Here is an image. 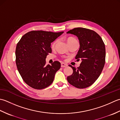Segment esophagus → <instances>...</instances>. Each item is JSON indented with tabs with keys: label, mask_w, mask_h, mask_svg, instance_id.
Masks as SVG:
<instances>
[{
	"label": "esophagus",
	"mask_w": 120,
	"mask_h": 120,
	"mask_svg": "<svg viewBox=\"0 0 120 120\" xmlns=\"http://www.w3.org/2000/svg\"><path fill=\"white\" fill-rule=\"evenodd\" d=\"M67 66L68 65L66 64H65L64 63H61V67H67Z\"/></svg>",
	"instance_id": "34e87169"
}]
</instances>
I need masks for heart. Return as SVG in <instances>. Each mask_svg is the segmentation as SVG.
Wrapping results in <instances>:
<instances>
[{
    "mask_svg": "<svg viewBox=\"0 0 120 120\" xmlns=\"http://www.w3.org/2000/svg\"><path fill=\"white\" fill-rule=\"evenodd\" d=\"M75 40V38H72V37H69V38H67V42L69 43V42H71V41H73V40ZM56 42V41H55V42L52 44V47H54V46H55V45Z\"/></svg>",
    "mask_w": 120,
    "mask_h": 120,
    "instance_id": "1",
    "label": "heart"
}]
</instances>
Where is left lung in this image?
<instances>
[{"label": "left lung", "mask_w": 120, "mask_h": 120, "mask_svg": "<svg viewBox=\"0 0 120 120\" xmlns=\"http://www.w3.org/2000/svg\"><path fill=\"white\" fill-rule=\"evenodd\" d=\"M67 33L78 38L80 48L75 58L81 60L77 68L69 65L72 68L73 73L67 77V81L78 89L87 87L98 78L104 68L106 57L105 44L101 36L91 29L75 28Z\"/></svg>", "instance_id": "obj_1"}]
</instances>
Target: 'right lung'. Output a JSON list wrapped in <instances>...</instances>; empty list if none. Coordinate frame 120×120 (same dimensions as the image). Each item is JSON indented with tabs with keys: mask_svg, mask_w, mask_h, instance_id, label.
<instances>
[{
	"mask_svg": "<svg viewBox=\"0 0 120 120\" xmlns=\"http://www.w3.org/2000/svg\"><path fill=\"white\" fill-rule=\"evenodd\" d=\"M64 33L43 30L29 31L22 37L15 50L17 68L24 81L35 89H45L52 84L60 63L46 65L45 58L52 52L51 43Z\"/></svg>",
	"mask_w": 120,
	"mask_h": 120,
	"instance_id": "right-lung-1",
	"label": "right lung"
}]
</instances>
